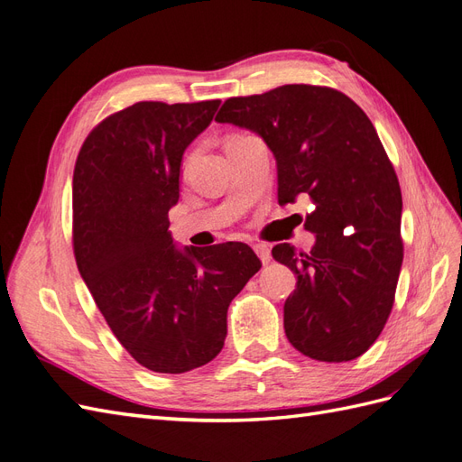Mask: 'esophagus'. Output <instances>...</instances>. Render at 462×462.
Instances as JSON below:
<instances>
[{"mask_svg":"<svg viewBox=\"0 0 462 462\" xmlns=\"http://www.w3.org/2000/svg\"><path fill=\"white\" fill-rule=\"evenodd\" d=\"M254 253L258 254V258L262 260V264H268V262L272 260V254H270V246L264 245V243H258L254 245Z\"/></svg>","mask_w":462,"mask_h":462,"instance_id":"1","label":"esophagus"}]
</instances>
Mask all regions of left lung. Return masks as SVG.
I'll return each mask as SVG.
<instances>
[{
    "label": "left lung",
    "mask_w": 462,
    "mask_h": 462,
    "mask_svg": "<svg viewBox=\"0 0 462 462\" xmlns=\"http://www.w3.org/2000/svg\"><path fill=\"white\" fill-rule=\"evenodd\" d=\"M216 120L264 140L280 204H315L305 219L313 248H272L297 276L283 305L288 340L328 364L365 354L391 315L402 266V194L371 120L350 97L315 85L227 98Z\"/></svg>",
    "instance_id": "obj_1"
}]
</instances>
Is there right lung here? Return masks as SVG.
I'll use <instances>...</instances> for the list:
<instances>
[{"mask_svg": "<svg viewBox=\"0 0 462 462\" xmlns=\"http://www.w3.org/2000/svg\"><path fill=\"white\" fill-rule=\"evenodd\" d=\"M221 101L135 103L87 135L73 171V253L110 330L140 365L186 373L227 336L233 297L260 270L245 243L172 241L182 155Z\"/></svg>", "mask_w": 462, "mask_h": 462, "instance_id": "1", "label": "right lung"}]
</instances>
